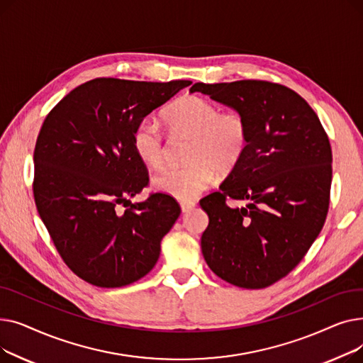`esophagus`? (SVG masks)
<instances>
[{"mask_svg": "<svg viewBox=\"0 0 363 363\" xmlns=\"http://www.w3.org/2000/svg\"><path fill=\"white\" fill-rule=\"evenodd\" d=\"M194 207H196L194 201H181V208H182L184 213H188L189 211H193Z\"/></svg>", "mask_w": 363, "mask_h": 363, "instance_id": "34e87169", "label": "esophagus"}]
</instances>
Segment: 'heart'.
<instances>
[{
  "mask_svg": "<svg viewBox=\"0 0 363 363\" xmlns=\"http://www.w3.org/2000/svg\"><path fill=\"white\" fill-rule=\"evenodd\" d=\"M164 119L174 133L193 138L186 166L169 167L152 178L159 191L189 201L211 186L219 174L234 170L250 141L245 118L238 111H222L215 103L197 95H185L172 103ZM132 145L143 163L160 169L166 160V141L160 125L150 116L132 129Z\"/></svg>",
  "mask_w": 363,
  "mask_h": 363,
  "instance_id": "1",
  "label": "heart"
}]
</instances>
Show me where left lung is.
<instances>
[{
    "label": "left lung",
    "instance_id": "obj_1",
    "mask_svg": "<svg viewBox=\"0 0 363 363\" xmlns=\"http://www.w3.org/2000/svg\"><path fill=\"white\" fill-rule=\"evenodd\" d=\"M201 92L245 118L242 160L200 200L208 215L201 235L206 263L219 278L259 290L289 275L319 235L330 207L333 152L308 101L268 81L197 82ZM228 199L244 201L231 208Z\"/></svg>",
    "mask_w": 363,
    "mask_h": 363
}]
</instances>
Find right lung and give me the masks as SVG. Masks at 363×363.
Masks as SVG:
<instances>
[{
  "instance_id": "obj_1",
  "label": "right lung",
  "mask_w": 363,
  "mask_h": 363,
  "mask_svg": "<svg viewBox=\"0 0 363 363\" xmlns=\"http://www.w3.org/2000/svg\"><path fill=\"white\" fill-rule=\"evenodd\" d=\"M188 85L97 78L70 91L45 118L33 151L35 204L57 252L84 281L123 287L157 263L179 204L152 193L123 213L117 206L148 184L133 126Z\"/></svg>"
}]
</instances>
